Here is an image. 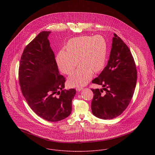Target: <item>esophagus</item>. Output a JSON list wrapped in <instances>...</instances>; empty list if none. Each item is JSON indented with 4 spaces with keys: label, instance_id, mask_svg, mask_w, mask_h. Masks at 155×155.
Wrapping results in <instances>:
<instances>
[{
    "label": "esophagus",
    "instance_id": "esophagus-1",
    "mask_svg": "<svg viewBox=\"0 0 155 155\" xmlns=\"http://www.w3.org/2000/svg\"><path fill=\"white\" fill-rule=\"evenodd\" d=\"M82 89L83 88H82V87H78V88H76V91H81Z\"/></svg>",
    "mask_w": 155,
    "mask_h": 155
}]
</instances>
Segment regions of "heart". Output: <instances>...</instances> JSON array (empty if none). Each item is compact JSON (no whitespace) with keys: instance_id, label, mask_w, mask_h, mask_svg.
Segmentation results:
<instances>
[{"instance_id":"1","label":"heart","mask_w":155,"mask_h":155,"mask_svg":"<svg viewBox=\"0 0 155 155\" xmlns=\"http://www.w3.org/2000/svg\"><path fill=\"white\" fill-rule=\"evenodd\" d=\"M67 50H61L57 57V63L60 70L71 74L79 63L81 66L68 78L71 87L87 84L91 79L93 71L98 73L104 67L107 55V43L101 35L94 37L83 36L72 38L67 44Z\"/></svg>"}]
</instances>
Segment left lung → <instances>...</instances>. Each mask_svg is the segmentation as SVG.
<instances>
[{
  "instance_id": "left-lung-1",
  "label": "left lung",
  "mask_w": 155,
  "mask_h": 155,
  "mask_svg": "<svg viewBox=\"0 0 155 155\" xmlns=\"http://www.w3.org/2000/svg\"><path fill=\"white\" fill-rule=\"evenodd\" d=\"M111 46L107 65L92 81L103 87L91 89L92 112L102 119H112L122 114L133 98L137 83L136 66L128 46L115 33Z\"/></svg>"
}]
</instances>
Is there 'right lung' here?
I'll return each mask as SVG.
<instances>
[{
	"instance_id": "obj_1",
	"label": "right lung",
	"mask_w": 155,
	"mask_h": 155,
	"mask_svg": "<svg viewBox=\"0 0 155 155\" xmlns=\"http://www.w3.org/2000/svg\"><path fill=\"white\" fill-rule=\"evenodd\" d=\"M41 31L24 48L18 78L22 95L33 111L50 122L61 120L72 110L74 89H64L65 78L59 74L48 37Z\"/></svg>"
}]
</instances>
